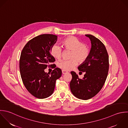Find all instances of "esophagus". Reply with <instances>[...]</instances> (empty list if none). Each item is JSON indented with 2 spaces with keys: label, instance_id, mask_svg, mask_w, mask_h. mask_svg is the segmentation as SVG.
I'll return each mask as SVG.
<instances>
[{
  "label": "esophagus",
  "instance_id": "34e87169",
  "mask_svg": "<svg viewBox=\"0 0 128 128\" xmlns=\"http://www.w3.org/2000/svg\"><path fill=\"white\" fill-rule=\"evenodd\" d=\"M62 74H66V73H68V72H67V71H65V70H63L62 71Z\"/></svg>",
  "mask_w": 128,
  "mask_h": 128
}]
</instances>
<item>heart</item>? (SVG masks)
I'll return each mask as SVG.
<instances>
[{"mask_svg":"<svg viewBox=\"0 0 128 128\" xmlns=\"http://www.w3.org/2000/svg\"><path fill=\"white\" fill-rule=\"evenodd\" d=\"M62 46L66 50L71 51L70 60H62L58 63V66L64 70H70L77 64L78 61L83 62L88 58L90 50L88 47L74 36H70L62 41ZM52 55L57 59L62 57V48L58 45H54L51 49Z\"/></svg>","mask_w":128,"mask_h":128,"instance_id":"heart-1","label":"heart"}]
</instances>
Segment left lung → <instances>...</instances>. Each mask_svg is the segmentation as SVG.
Masks as SVG:
<instances>
[{
    "mask_svg": "<svg viewBox=\"0 0 128 128\" xmlns=\"http://www.w3.org/2000/svg\"><path fill=\"white\" fill-rule=\"evenodd\" d=\"M91 43L88 58L78 69L85 75L83 79L71 71L72 80L70 83L71 91L76 98L88 100L94 97L101 90L107 79L109 71V56L104 44L94 36L86 34Z\"/></svg>",
    "mask_w": 128,
    "mask_h": 128,
    "instance_id": "obj_1",
    "label": "left lung"
}]
</instances>
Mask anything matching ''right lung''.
<instances>
[{"instance_id":"add662e5","label":"right lung","mask_w":128,"mask_h":128,"mask_svg":"<svg viewBox=\"0 0 128 128\" xmlns=\"http://www.w3.org/2000/svg\"><path fill=\"white\" fill-rule=\"evenodd\" d=\"M57 40L55 35H40L29 41L21 53L19 69L22 82L28 91L39 99L53 94L56 81L62 75L59 68H55L50 75L44 71L47 66L54 65H50L55 61L51 51Z\"/></svg>"}]
</instances>
